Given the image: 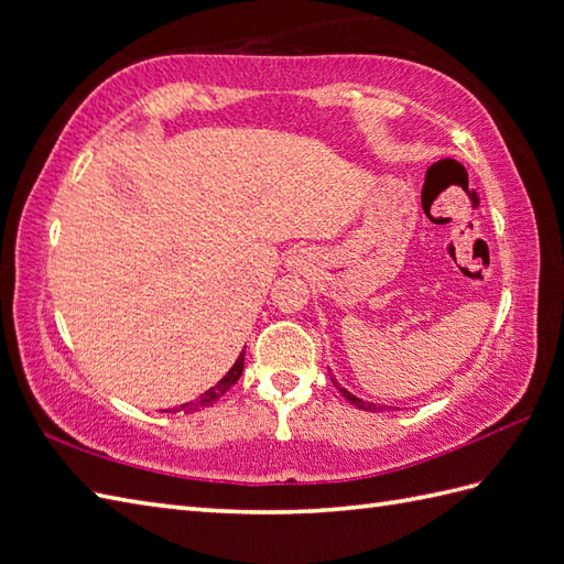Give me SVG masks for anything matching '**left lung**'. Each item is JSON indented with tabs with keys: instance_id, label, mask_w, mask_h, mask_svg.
Here are the masks:
<instances>
[{
	"instance_id": "8db88e82",
	"label": "left lung",
	"mask_w": 564,
	"mask_h": 564,
	"mask_svg": "<svg viewBox=\"0 0 564 564\" xmlns=\"http://www.w3.org/2000/svg\"><path fill=\"white\" fill-rule=\"evenodd\" d=\"M332 382H334V387L338 389V391H341V394H344V399L346 401H350L352 405H358V409L360 411H382V409H389V405H377V403H370V401H362V399H358L356 394H350V391L348 389H344L341 384H338V379L336 377H332Z\"/></svg>"
}]
</instances>
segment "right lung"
Wrapping results in <instances>:
<instances>
[{
  "instance_id": "add662e5",
  "label": "right lung",
  "mask_w": 564,
  "mask_h": 564,
  "mask_svg": "<svg viewBox=\"0 0 564 564\" xmlns=\"http://www.w3.org/2000/svg\"><path fill=\"white\" fill-rule=\"evenodd\" d=\"M242 368H245V350L240 352L238 360H235L232 368L226 372V377H223L216 387L206 389L204 394H202L199 399H196V401L182 403L180 409H175V413H194V411H202V409H208V405H214L223 394H226V391H228L235 382H238L240 375H242Z\"/></svg>"
}]
</instances>
